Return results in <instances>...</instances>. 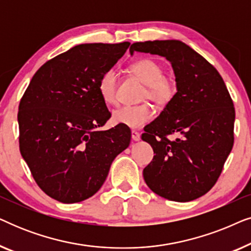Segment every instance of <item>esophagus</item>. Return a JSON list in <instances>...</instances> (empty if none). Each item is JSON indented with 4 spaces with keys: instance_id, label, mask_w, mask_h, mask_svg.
<instances>
[{
    "instance_id": "obj_1",
    "label": "esophagus",
    "mask_w": 251,
    "mask_h": 251,
    "mask_svg": "<svg viewBox=\"0 0 251 251\" xmlns=\"http://www.w3.org/2000/svg\"><path fill=\"white\" fill-rule=\"evenodd\" d=\"M131 138L133 142H139L140 140V133L138 131H136V130H132L131 131Z\"/></svg>"
}]
</instances>
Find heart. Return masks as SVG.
I'll return each mask as SVG.
<instances>
[{
    "label": "heart",
    "mask_w": 251,
    "mask_h": 251,
    "mask_svg": "<svg viewBox=\"0 0 251 251\" xmlns=\"http://www.w3.org/2000/svg\"><path fill=\"white\" fill-rule=\"evenodd\" d=\"M130 72L146 85L143 99H149L157 106H164L170 102L176 95V82L173 77L164 75L163 67L159 61L151 58H144L133 63L130 66ZM116 83H118V75L113 68L104 72L99 78L98 90L106 104H115ZM152 118L153 109L149 104L122 106L116 108L112 115L113 121L116 125L129 126L131 129H138L145 126Z\"/></svg>",
    "instance_id": "heart-1"
}]
</instances>
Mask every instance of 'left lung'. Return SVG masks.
<instances>
[{
	"mask_svg": "<svg viewBox=\"0 0 251 251\" xmlns=\"http://www.w3.org/2000/svg\"><path fill=\"white\" fill-rule=\"evenodd\" d=\"M164 57L171 64L177 92L160 115L145 126L142 139L154 151L143 171L154 193L188 202L210 191L234 142L235 111L217 70L178 40L136 42L130 53ZM168 134H177L171 141Z\"/></svg>",
	"mask_w": 251,
	"mask_h": 251,
	"instance_id": "left-lung-1",
	"label": "left lung"
}]
</instances>
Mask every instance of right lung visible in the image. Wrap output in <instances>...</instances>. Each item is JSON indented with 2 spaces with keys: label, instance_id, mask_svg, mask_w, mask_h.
Masks as SVG:
<instances>
[{
  "label": "right lung",
  "instance_id": "right-lung-1",
  "mask_svg": "<svg viewBox=\"0 0 251 251\" xmlns=\"http://www.w3.org/2000/svg\"><path fill=\"white\" fill-rule=\"evenodd\" d=\"M130 46L84 43L47 61L19 104V147L44 193L63 203L97 193L112 162L129 146L131 131L111 118L98 90L104 72Z\"/></svg>",
  "mask_w": 251,
  "mask_h": 251
}]
</instances>
